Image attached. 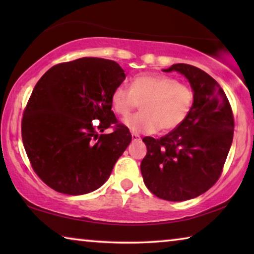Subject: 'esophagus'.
Listing matches in <instances>:
<instances>
[{
	"label": "esophagus",
	"instance_id": "1",
	"mask_svg": "<svg viewBox=\"0 0 254 254\" xmlns=\"http://www.w3.org/2000/svg\"><path fill=\"white\" fill-rule=\"evenodd\" d=\"M131 136H132V140H133V141H140V140H141L140 135L136 134V133H132Z\"/></svg>",
	"mask_w": 254,
	"mask_h": 254
}]
</instances>
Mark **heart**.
<instances>
[{"mask_svg": "<svg viewBox=\"0 0 254 254\" xmlns=\"http://www.w3.org/2000/svg\"><path fill=\"white\" fill-rule=\"evenodd\" d=\"M139 102L143 112L127 120V127L147 134L159 128L169 132L182 126L190 114L194 92L173 77L152 72L137 74L132 78L130 88L119 85L112 92V109L122 119H127Z\"/></svg>", "mask_w": 254, "mask_h": 254, "instance_id": "heart-1", "label": "heart"}]
</instances>
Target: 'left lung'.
Wrapping results in <instances>:
<instances>
[{"label":"left lung","instance_id":"obj_1","mask_svg":"<svg viewBox=\"0 0 254 254\" xmlns=\"http://www.w3.org/2000/svg\"><path fill=\"white\" fill-rule=\"evenodd\" d=\"M194 91L190 114L182 126L154 139L144 136L147 154L141 161L145 186L159 198L188 200L204 194L221 177L234 133L229 98L213 77L195 66L175 64Z\"/></svg>","mask_w":254,"mask_h":254}]
</instances>
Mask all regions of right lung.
Returning a JSON list of instances; mask_svg holds the SVG:
<instances>
[{"instance_id":"right-lung-1","label":"right lung","mask_w":254,"mask_h":254,"mask_svg":"<svg viewBox=\"0 0 254 254\" xmlns=\"http://www.w3.org/2000/svg\"><path fill=\"white\" fill-rule=\"evenodd\" d=\"M124 78L113 60L84 57L51 67L34 86L21 134L32 169L47 186L84 195L109 179L132 139L111 105ZM109 127L113 132L99 134Z\"/></svg>"}]
</instances>
